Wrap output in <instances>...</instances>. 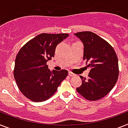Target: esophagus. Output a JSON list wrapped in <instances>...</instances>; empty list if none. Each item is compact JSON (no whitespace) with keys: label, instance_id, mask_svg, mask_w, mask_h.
Listing matches in <instances>:
<instances>
[{"label":"esophagus","instance_id":"1","mask_svg":"<svg viewBox=\"0 0 128 128\" xmlns=\"http://www.w3.org/2000/svg\"><path fill=\"white\" fill-rule=\"evenodd\" d=\"M68 75L70 76H72L74 75V74L72 73V72H68Z\"/></svg>","mask_w":128,"mask_h":128}]
</instances>
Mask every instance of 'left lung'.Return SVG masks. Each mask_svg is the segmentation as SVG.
Returning <instances> with one entry per match:
<instances>
[{
  "label": "left lung",
  "instance_id": "left-lung-1",
  "mask_svg": "<svg viewBox=\"0 0 128 128\" xmlns=\"http://www.w3.org/2000/svg\"><path fill=\"white\" fill-rule=\"evenodd\" d=\"M84 44L83 60L90 67L88 78L80 76L82 84L76 91L90 101L107 95L116 83L118 62L114 50L106 40L90 31L74 34Z\"/></svg>",
  "mask_w": 128,
  "mask_h": 128
}]
</instances>
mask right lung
<instances>
[{"mask_svg":"<svg viewBox=\"0 0 128 128\" xmlns=\"http://www.w3.org/2000/svg\"><path fill=\"white\" fill-rule=\"evenodd\" d=\"M68 36L64 33L40 34L20 49L15 60L14 76L26 98L35 102L46 101L66 78L67 70L51 71L46 63L54 57L57 45Z\"/></svg>","mask_w":128,"mask_h":128,"instance_id":"right-lung-1","label":"right lung"}]
</instances>
